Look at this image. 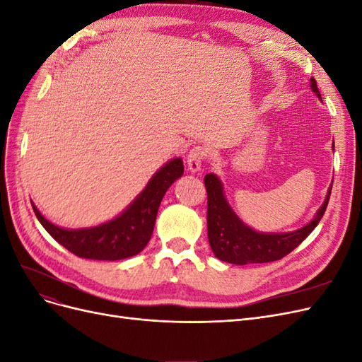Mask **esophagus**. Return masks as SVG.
I'll return each mask as SVG.
<instances>
[{
	"label": "esophagus",
	"instance_id": "obj_1",
	"mask_svg": "<svg viewBox=\"0 0 362 362\" xmlns=\"http://www.w3.org/2000/svg\"><path fill=\"white\" fill-rule=\"evenodd\" d=\"M207 158V151L202 146H195L194 149H191V152L188 153V168L192 173H197L202 170V165Z\"/></svg>",
	"mask_w": 362,
	"mask_h": 362
}]
</instances>
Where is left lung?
I'll list each match as a JSON object with an SVG mask.
<instances>
[{"instance_id": "obj_1", "label": "left lung", "mask_w": 362, "mask_h": 362, "mask_svg": "<svg viewBox=\"0 0 362 362\" xmlns=\"http://www.w3.org/2000/svg\"><path fill=\"white\" fill-rule=\"evenodd\" d=\"M310 82L312 90L320 98L316 80L312 77ZM204 185L207 191V237L210 247L218 259L235 265L272 262L286 257L322 219L332 189L331 185L324 204L317 210L316 216L303 228L292 233L265 234L249 228L238 219L230 204L226 203L218 176L211 173L206 174Z\"/></svg>"}]
</instances>
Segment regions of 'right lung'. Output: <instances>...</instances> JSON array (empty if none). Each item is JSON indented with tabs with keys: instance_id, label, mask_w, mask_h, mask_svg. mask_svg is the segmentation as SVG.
Wrapping results in <instances>:
<instances>
[{
	"instance_id": "obj_1",
	"label": "right lung",
	"mask_w": 362,
	"mask_h": 362,
	"mask_svg": "<svg viewBox=\"0 0 362 362\" xmlns=\"http://www.w3.org/2000/svg\"><path fill=\"white\" fill-rule=\"evenodd\" d=\"M183 170V160L180 158L170 160L153 174L143 192L139 194L122 215L92 228H59L43 218L38 209L31 204L45 230L76 257L100 261L125 259L137 255L149 243L163 197L170 186L182 176Z\"/></svg>"
}]
</instances>
